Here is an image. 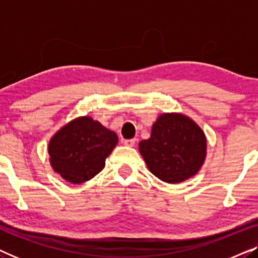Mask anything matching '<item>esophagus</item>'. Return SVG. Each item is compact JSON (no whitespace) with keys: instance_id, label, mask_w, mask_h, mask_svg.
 Returning <instances> with one entry per match:
<instances>
[{"instance_id":"obj_1","label":"esophagus","mask_w":258,"mask_h":258,"mask_svg":"<svg viewBox=\"0 0 258 258\" xmlns=\"http://www.w3.org/2000/svg\"><path fill=\"white\" fill-rule=\"evenodd\" d=\"M123 143H124L126 147H134V146H135V143H136V140L135 139L124 140V141H123Z\"/></svg>"}]
</instances>
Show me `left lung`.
I'll return each mask as SVG.
<instances>
[{"mask_svg":"<svg viewBox=\"0 0 258 258\" xmlns=\"http://www.w3.org/2000/svg\"><path fill=\"white\" fill-rule=\"evenodd\" d=\"M140 153L153 174L167 183H179L196 174L207 154V139L192 119L182 114H163L141 141Z\"/></svg>","mask_w":258,"mask_h":258,"instance_id":"8db88e82","label":"left lung"}]
</instances>
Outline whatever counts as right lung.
Returning <instances> with one entry per match:
<instances>
[{
  "label": "right lung",
  "instance_id": "obj_1",
  "mask_svg": "<svg viewBox=\"0 0 258 258\" xmlns=\"http://www.w3.org/2000/svg\"><path fill=\"white\" fill-rule=\"evenodd\" d=\"M116 133L83 116L59 129L49 142L54 170L66 181L80 184L96 176L117 144Z\"/></svg>",
  "mask_w": 258,
  "mask_h": 258
}]
</instances>
